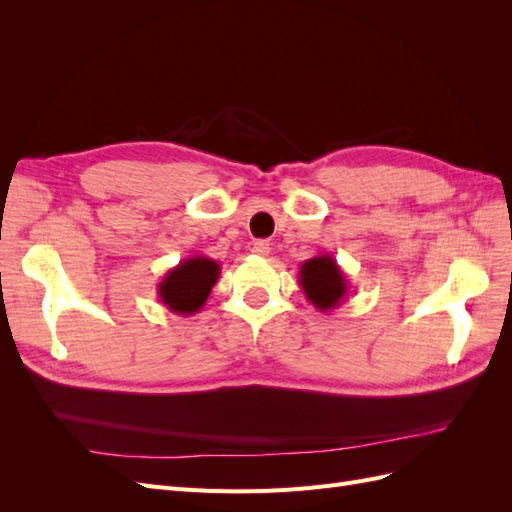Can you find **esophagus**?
Returning <instances> with one entry per match:
<instances>
[{"mask_svg": "<svg viewBox=\"0 0 512 512\" xmlns=\"http://www.w3.org/2000/svg\"><path fill=\"white\" fill-rule=\"evenodd\" d=\"M252 252H254L256 256H269V252H271L269 241H265V239H258V241H254V245H252Z\"/></svg>", "mask_w": 512, "mask_h": 512, "instance_id": "34e87169", "label": "esophagus"}]
</instances>
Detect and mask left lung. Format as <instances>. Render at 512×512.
Returning <instances> with one entry per match:
<instances>
[{
	"label": "left lung",
	"instance_id": "8db88e82",
	"mask_svg": "<svg viewBox=\"0 0 512 512\" xmlns=\"http://www.w3.org/2000/svg\"><path fill=\"white\" fill-rule=\"evenodd\" d=\"M299 284L307 301L322 314L342 305L350 290L346 273L331 254H320L301 262Z\"/></svg>",
	"mask_w": 512,
	"mask_h": 512
}]
</instances>
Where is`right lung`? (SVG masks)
<instances>
[{"label":"right lung","instance_id":"1","mask_svg":"<svg viewBox=\"0 0 512 512\" xmlns=\"http://www.w3.org/2000/svg\"><path fill=\"white\" fill-rule=\"evenodd\" d=\"M220 265L207 256H188L158 284L160 303L173 314L194 316L205 307L211 288L220 280Z\"/></svg>","mask_w":512,"mask_h":512}]
</instances>
